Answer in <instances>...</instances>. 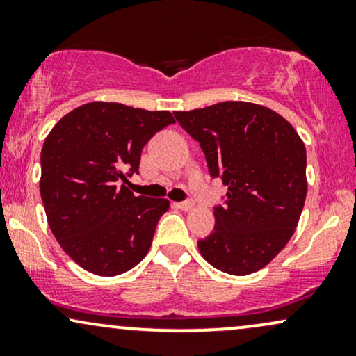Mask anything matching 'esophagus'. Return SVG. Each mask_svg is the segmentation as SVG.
<instances>
[{
  "mask_svg": "<svg viewBox=\"0 0 356 356\" xmlns=\"http://www.w3.org/2000/svg\"><path fill=\"white\" fill-rule=\"evenodd\" d=\"M194 206H195V202L192 201V199H187V201H182V202L177 204L179 209H182V211H191V209H194Z\"/></svg>",
  "mask_w": 356,
  "mask_h": 356,
  "instance_id": "esophagus-1",
  "label": "esophagus"
}]
</instances>
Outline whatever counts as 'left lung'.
<instances>
[{
    "label": "left lung",
    "mask_w": 356,
    "mask_h": 356,
    "mask_svg": "<svg viewBox=\"0 0 356 356\" xmlns=\"http://www.w3.org/2000/svg\"><path fill=\"white\" fill-rule=\"evenodd\" d=\"M175 120L227 186L214 231L199 239L204 259L227 275L259 271L291 239L306 199V149L288 120L249 102H220Z\"/></svg>",
    "instance_id": "obj_1"
}]
</instances>
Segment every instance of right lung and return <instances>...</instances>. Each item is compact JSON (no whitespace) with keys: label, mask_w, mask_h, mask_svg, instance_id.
<instances>
[{"label":"right lung","mask_w":356,"mask_h":356,"mask_svg":"<svg viewBox=\"0 0 356 356\" xmlns=\"http://www.w3.org/2000/svg\"><path fill=\"white\" fill-rule=\"evenodd\" d=\"M174 122L170 112L92 102L53 127L40 192L53 236L79 266L117 276L145 257L169 201L136 197L125 184L147 142Z\"/></svg>","instance_id":"right-lung-1"}]
</instances>
